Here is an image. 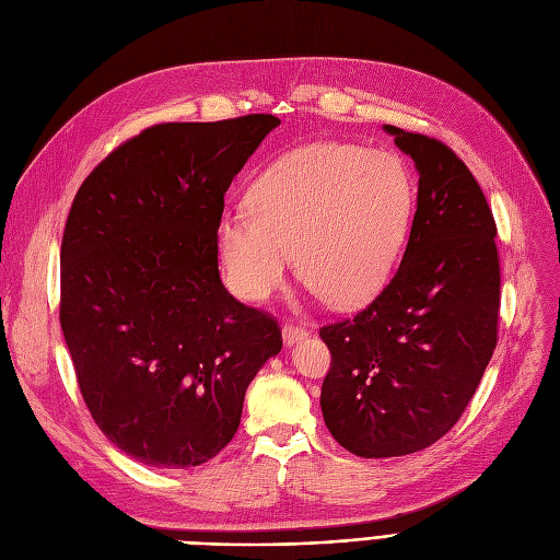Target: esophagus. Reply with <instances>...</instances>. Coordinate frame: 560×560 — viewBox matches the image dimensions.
I'll list each match as a JSON object with an SVG mask.
<instances>
[{"instance_id": "esophagus-1", "label": "esophagus", "mask_w": 560, "mask_h": 560, "mask_svg": "<svg viewBox=\"0 0 560 560\" xmlns=\"http://www.w3.org/2000/svg\"><path fill=\"white\" fill-rule=\"evenodd\" d=\"M301 338H306V329L299 327V325H292V322H287V325L282 327L284 346H294V343L301 341Z\"/></svg>"}]
</instances>
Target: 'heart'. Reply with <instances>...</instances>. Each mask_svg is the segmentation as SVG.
Here are the masks:
<instances>
[{"mask_svg": "<svg viewBox=\"0 0 560 560\" xmlns=\"http://www.w3.org/2000/svg\"><path fill=\"white\" fill-rule=\"evenodd\" d=\"M416 186L387 151L311 142L254 179L249 212H229L217 249L231 290L266 301L301 261V276L341 308L374 299L393 276L409 233Z\"/></svg>", "mask_w": 560, "mask_h": 560, "instance_id": "b5f03b06", "label": "heart"}]
</instances>
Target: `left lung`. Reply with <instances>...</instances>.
<instances>
[{
  "mask_svg": "<svg viewBox=\"0 0 560 560\" xmlns=\"http://www.w3.org/2000/svg\"><path fill=\"white\" fill-rule=\"evenodd\" d=\"M383 128L420 175L409 243L362 313L319 329L331 352L322 416L360 457L409 455L442 439L498 343V229L481 186L446 144Z\"/></svg>",
  "mask_w": 560,
  "mask_h": 560,
  "instance_id": "obj_1",
  "label": "left lung"
}]
</instances>
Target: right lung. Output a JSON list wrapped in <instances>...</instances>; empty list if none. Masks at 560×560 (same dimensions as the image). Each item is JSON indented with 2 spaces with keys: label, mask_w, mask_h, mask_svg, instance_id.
Segmentation results:
<instances>
[{
  "label": "right lung",
  "mask_w": 560,
  "mask_h": 560,
  "mask_svg": "<svg viewBox=\"0 0 560 560\" xmlns=\"http://www.w3.org/2000/svg\"><path fill=\"white\" fill-rule=\"evenodd\" d=\"M273 114L147 128L81 184L60 249V325L97 428L132 460L208 463L280 352L273 317L219 278L224 194Z\"/></svg>",
  "instance_id": "add662e5"
}]
</instances>
